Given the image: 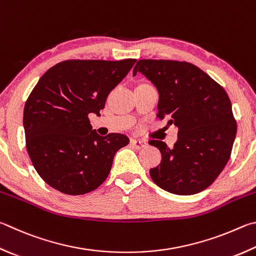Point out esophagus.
<instances>
[{"instance_id":"esophagus-1","label":"esophagus","mask_w":256,"mask_h":256,"mask_svg":"<svg viewBox=\"0 0 256 256\" xmlns=\"http://www.w3.org/2000/svg\"><path fill=\"white\" fill-rule=\"evenodd\" d=\"M131 144H132V146L136 148H143L146 146V141L136 140V138H133V140H131Z\"/></svg>"}]
</instances>
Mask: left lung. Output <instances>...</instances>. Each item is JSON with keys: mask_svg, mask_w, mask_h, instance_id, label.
I'll return each instance as SVG.
<instances>
[{"mask_svg": "<svg viewBox=\"0 0 256 256\" xmlns=\"http://www.w3.org/2000/svg\"><path fill=\"white\" fill-rule=\"evenodd\" d=\"M141 72L159 92L158 118L178 128L172 148L152 140L162 160L150 176L156 186L188 196L209 187L230 160L236 122L224 88L194 64L174 60H138Z\"/></svg>", "mask_w": 256, "mask_h": 256, "instance_id": "1", "label": "left lung"}]
</instances>
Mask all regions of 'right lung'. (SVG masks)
Returning a JSON list of instances; mask_svg holds the SVG:
<instances>
[{
	"label": "right lung",
	"instance_id": "right-lung-1",
	"mask_svg": "<svg viewBox=\"0 0 256 256\" xmlns=\"http://www.w3.org/2000/svg\"><path fill=\"white\" fill-rule=\"evenodd\" d=\"M136 62L66 60L48 69L34 86L23 110L26 144L34 169L50 187L77 196L108 178L115 153L130 140L120 133L100 136L88 115H100Z\"/></svg>",
	"mask_w": 256,
	"mask_h": 256
}]
</instances>
